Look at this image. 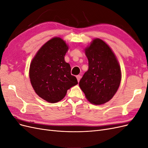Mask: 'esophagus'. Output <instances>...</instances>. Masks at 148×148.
<instances>
[{"label": "esophagus", "mask_w": 148, "mask_h": 148, "mask_svg": "<svg viewBox=\"0 0 148 148\" xmlns=\"http://www.w3.org/2000/svg\"><path fill=\"white\" fill-rule=\"evenodd\" d=\"M77 80H78V82H79V80H80V78H81V76H80V75H77Z\"/></svg>", "instance_id": "1"}]
</instances>
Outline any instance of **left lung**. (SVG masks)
I'll return each mask as SVG.
<instances>
[{
	"instance_id": "obj_1",
	"label": "left lung",
	"mask_w": 148,
	"mask_h": 148,
	"mask_svg": "<svg viewBox=\"0 0 148 148\" xmlns=\"http://www.w3.org/2000/svg\"><path fill=\"white\" fill-rule=\"evenodd\" d=\"M88 70L79 86L92 104L101 105L109 101L117 91L121 81L119 62L112 49L100 39H95L85 49Z\"/></svg>"
}]
</instances>
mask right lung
Instances as JSON below:
<instances>
[{
	"mask_svg": "<svg viewBox=\"0 0 148 148\" xmlns=\"http://www.w3.org/2000/svg\"><path fill=\"white\" fill-rule=\"evenodd\" d=\"M69 47L60 38H53L40 48L29 67V78L36 93L51 103L60 101L67 90L78 84L64 57Z\"/></svg>",
	"mask_w": 148,
	"mask_h": 148,
	"instance_id": "obj_1",
	"label": "right lung"
}]
</instances>
